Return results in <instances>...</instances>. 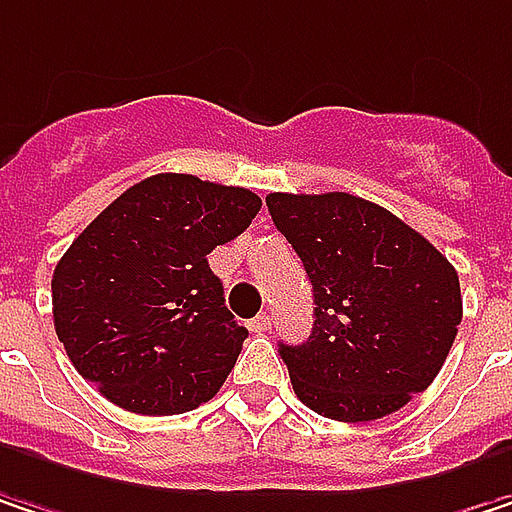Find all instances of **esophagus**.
<instances>
[{"mask_svg": "<svg viewBox=\"0 0 512 512\" xmlns=\"http://www.w3.org/2000/svg\"><path fill=\"white\" fill-rule=\"evenodd\" d=\"M272 328V319H269V313H260L255 316L252 322H249V331H255V334H266Z\"/></svg>", "mask_w": 512, "mask_h": 512, "instance_id": "esophagus-1", "label": "esophagus"}]
</instances>
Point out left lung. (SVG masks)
<instances>
[{"label": "left lung", "instance_id": "8db88e82", "mask_svg": "<svg viewBox=\"0 0 512 512\" xmlns=\"http://www.w3.org/2000/svg\"><path fill=\"white\" fill-rule=\"evenodd\" d=\"M266 208L313 284L307 343L278 349L304 404L337 422H372L428 390L463 319L445 255L351 193H269Z\"/></svg>", "mask_w": 512, "mask_h": 512}]
</instances>
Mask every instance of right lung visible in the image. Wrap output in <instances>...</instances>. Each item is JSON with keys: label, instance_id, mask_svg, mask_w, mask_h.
Segmentation results:
<instances>
[{"label": "right lung", "instance_id": "add662e5", "mask_svg": "<svg viewBox=\"0 0 512 512\" xmlns=\"http://www.w3.org/2000/svg\"><path fill=\"white\" fill-rule=\"evenodd\" d=\"M260 210L246 187L161 172L102 210L52 275L55 331L78 375L119 407L172 416L210 401L249 331L208 255Z\"/></svg>", "mask_w": 512, "mask_h": 512}]
</instances>
